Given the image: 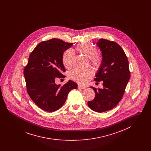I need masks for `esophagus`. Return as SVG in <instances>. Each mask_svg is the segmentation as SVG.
<instances>
[{"mask_svg":"<svg viewBox=\"0 0 151 151\" xmlns=\"http://www.w3.org/2000/svg\"><path fill=\"white\" fill-rule=\"evenodd\" d=\"M78 88L79 89H84L86 88V86H81V85H78Z\"/></svg>","mask_w":151,"mask_h":151,"instance_id":"1","label":"esophagus"}]
</instances>
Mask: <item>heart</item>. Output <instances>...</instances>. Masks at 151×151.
<instances>
[{
  "mask_svg": "<svg viewBox=\"0 0 151 151\" xmlns=\"http://www.w3.org/2000/svg\"><path fill=\"white\" fill-rule=\"evenodd\" d=\"M79 53L89 58V62L94 68L98 69L102 63V58L97 54V48L90 43H78L75 47ZM73 52L71 49L65 51L63 56V63L66 68L71 67ZM93 72L91 68L85 70L75 69L69 73L68 77L73 81L80 84H84L92 78Z\"/></svg>",
  "mask_w": 151,
  "mask_h": 151,
  "instance_id": "obj_1",
  "label": "heart"
}]
</instances>
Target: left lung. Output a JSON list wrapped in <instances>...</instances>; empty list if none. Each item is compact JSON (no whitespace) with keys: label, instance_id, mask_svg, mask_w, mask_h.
<instances>
[{"label":"left lung","instance_id":"8db88e82","mask_svg":"<svg viewBox=\"0 0 151 151\" xmlns=\"http://www.w3.org/2000/svg\"><path fill=\"white\" fill-rule=\"evenodd\" d=\"M97 45L102 51V63L96 74V81H103L102 89L91 86L96 94L88 105L94 111L102 113L115 107L121 100L130 78L127 57L114 41L100 39Z\"/></svg>","mask_w":151,"mask_h":151}]
</instances>
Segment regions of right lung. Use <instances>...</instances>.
Segmentation results:
<instances>
[{"instance_id":"obj_1","label":"right lung","mask_w":151,"mask_h":151,"mask_svg":"<svg viewBox=\"0 0 151 151\" xmlns=\"http://www.w3.org/2000/svg\"><path fill=\"white\" fill-rule=\"evenodd\" d=\"M73 43L57 38L42 41L29 55L24 69L27 92L36 105L44 111L52 112L65 104L68 93L77 89L76 83L70 80L60 86L55 83L56 78H64L63 52Z\"/></svg>"}]
</instances>
